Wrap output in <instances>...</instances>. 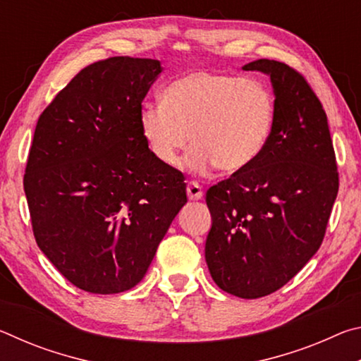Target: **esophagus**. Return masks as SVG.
Returning <instances> with one entry per match:
<instances>
[{
    "instance_id": "obj_1",
    "label": "esophagus",
    "mask_w": 361,
    "mask_h": 361,
    "mask_svg": "<svg viewBox=\"0 0 361 361\" xmlns=\"http://www.w3.org/2000/svg\"><path fill=\"white\" fill-rule=\"evenodd\" d=\"M186 192H188L189 200H199V199L204 197L202 186H200L199 183H195V181H189V183H188Z\"/></svg>"
}]
</instances>
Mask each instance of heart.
I'll return each mask as SVG.
<instances>
[{"label": "heart", "instance_id": "1", "mask_svg": "<svg viewBox=\"0 0 361 361\" xmlns=\"http://www.w3.org/2000/svg\"><path fill=\"white\" fill-rule=\"evenodd\" d=\"M274 118L276 102L261 81L194 71L164 89L162 105L142 108L140 129L162 166L178 162L189 133L194 143L186 159L189 169L237 173L264 151Z\"/></svg>", "mask_w": 361, "mask_h": 361}]
</instances>
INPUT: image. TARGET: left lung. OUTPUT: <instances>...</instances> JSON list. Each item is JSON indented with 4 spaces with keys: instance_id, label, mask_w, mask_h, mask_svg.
I'll return each instance as SVG.
<instances>
[{
    "instance_id": "left-lung-1",
    "label": "left lung",
    "mask_w": 361,
    "mask_h": 361,
    "mask_svg": "<svg viewBox=\"0 0 361 361\" xmlns=\"http://www.w3.org/2000/svg\"><path fill=\"white\" fill-rule=\"evenodd\" d=\"M271 76L276 118L253 164L207 191L205 259L223 291L271 295L320 248L339 189L326 113L301 73L277 60L243 66Z\"/></svg>"
}]
</instances>
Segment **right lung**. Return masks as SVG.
Returning a JSON list of instances; mask_svg holds the SVG:
<instances>
[{
    "mask_svg": "<svg viewBox=\"0 0 361 361\" xmlns=\"http://www.w3.org/2000/svg\"><path fill=\"white\" fill-rule=\"evenodd\" d=\"M161 71L152 59L99 60L36 124L23 175L35 239L84 291L133 288L188 202L185 176L156 161L140 129L142 102Z\"/></svg>",
    "mask_w": 361,
    "mask_h": 361,
    "instance_id": "add662e5",
    "label": "right lung"
}]
</instances>
